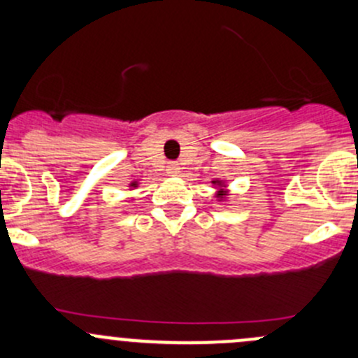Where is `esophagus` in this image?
Segmentation results:
<instances>
[{"mask_svg": "<svg viewBox=\"0 0 358 358\" xmlns=\"http://www.w3.org/2000/svg\"><path fill=\"white\" fill-rule=\"evenodd\" d=\"M168 173L171 176H176L180 173V166H178V162H169V166H168Z\"/></svg>", "mask_w": 358, "mask_h": 358, "instance_id": "34e87169", "label": "esophagus"}]
</instances>
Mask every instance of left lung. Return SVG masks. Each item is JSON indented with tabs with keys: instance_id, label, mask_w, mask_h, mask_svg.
<instances>
[{
	"instance_id": "1",
	"label": "left lung",
	"mask_w": 358,
	"mask_h": 358,
	"mask_svg": "<svg viewBox=\"0 0 358 358\" xmlns=\"http://www.w3.org/2000/svg\"><path fill=\"white\" fill-rule=\"evenodd\" d=\"M215 183H216V182H215ZM216 196H218V197H223V196H225V190H220V192L216 194Z\"/></svg>"
}]
</instances>
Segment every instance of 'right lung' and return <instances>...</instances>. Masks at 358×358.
I'll return each instance as SVG.
<instances>
[{"label": "right lung", "instance_id": "add662e5", "mask_svg": "<svg viewBox=\"0 0 358 358\" xmlns=\"http://www.w3.org/2000/svg\"><path fill=\"white\" fill-rule=\"evenodd\" d=\"M131 185H133V187H136V183H131Z\"/></svg>", "mask_w": 358, "mask_h": 358}]
</instances>
